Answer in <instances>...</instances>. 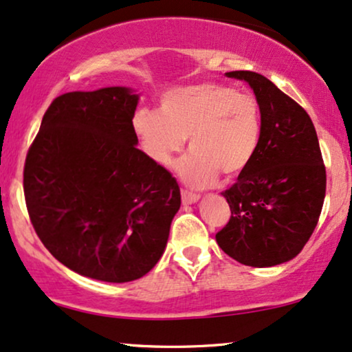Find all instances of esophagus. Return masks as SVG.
Segmentation results:
<instances>
[{
    "mask_svg": "<svg viewBox=\"0 0 352 352\" xmlns=\"http://www.w3.org/2000/svg\"><path fill=\"white\" fill-rule=\"evenodd\" d=\"M197 194H192V192H188V190H183V204L184 206H190V204H196L199 201Z\"/></svg>",
    "mask_w": 352,
    "mask_h": 352,
    "instance_id": "34e87169",
    "label": "esophagus"
}]
</instances>
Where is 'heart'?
Listing matches in <instances>:
<instances>
[{
    "mask_svg": "<svg viewBox=\"0 0 352 352\" xmlns=\"http://www.w3.org/2000/svg\"><path fill=\"white\" fill-rule=\"evenodd\" d=\"M142 148L158 166H168L189 137L192 150L177 164L190 188L215 184L220 173L241 175L261 138V117L253 96L220 83H197L171 91L160 112L140 109L132 119Z\"/></svg>",
    "mask_w": 352,
    "mask_h": 352,
    "instance_id": "obj_1",
    "label": "heart"
}]
</instances>
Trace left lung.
<instances>
[{
    "mask_svg": "<svg viewBox=\"0 0 352 352\" xmlns=\"http://www.w3.org/2000/svg\"><path fill=\"white\" fill-rule=\"evenodd\" d=\"M225 75L253 89L261 138L250 166L222 192L232 217L215 240L245 266H277L300 253L322 214L327 171L318 137L305 109L266 76L254 72Z\"/></svg>",
    "mask_w": 352,
    "mask_h": 352,
    "instance_id": "1",
    "label": "left lung"
}]
</instances>
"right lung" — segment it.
<instances>
[{"mask_svg": "<svg viewBox=\"0 0 352 352\" xmlns=\"http://www.w3.org/2000/svg\"><path fill=\"white\" fill-rule=\"evenodd\" d=\"M140 94L124 86L54 99L24 166L25 206L47 250L78 274L140 279L166 248L176 179L137 148Z\"/></svg>", "mask_w": 352, "mask_h": 352, "instance_id": "1", "label": "right lung"}]
</instances>
